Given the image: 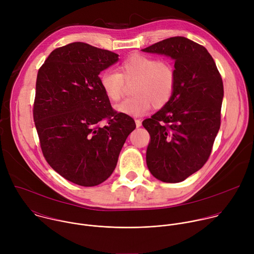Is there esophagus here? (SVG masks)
Here are the masks:
<instances>
[{"mask_svg":"<svg viewBox=\"0 0 254 254\" xmlns=\"http://www.w3.org/2000/svg\"><path fill=\"white\" fill-rule=\"evenodd\" d=\"M135 126H136V127H139L141 126L140 120H135Z\"/></svg>","mask_w":254,"mask_h":254,"instance_id":"34e87169","label":"esophagus"}]
</instances>
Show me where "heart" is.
<instances>
[{
	"mask_svg": "<svg viewBox=\"0 0 254 254\" xmlns=\"http://www.w3.org/2000/svg\"><path fill=\"white\" fill-rule=\"evenodd\" d=\"M99 82L106 97L113 102H119L125 94L126 85L132 84V96L116 108L122 114L140 117L147 114L152 105L160 110L170 101L175 91L176 72L167 60L133 53L118 66V72H102Z\"/></svg>",
	"mask_w": 254,
	"mask_h": 254,
	"instance_id": "heart-1",
	"label": "heart"
}]
</instances>
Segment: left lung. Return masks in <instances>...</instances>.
<instances>
[{
  "label": "left lung",
  "instance_id": "8db88e82",
  "mask_svg": "<svg viewBox=\"0 0 254 254\" xmlns=\"http://www.w3.org/2000/svg\"><path fill=\"white\" fill-rule=\"evenodd\" d=\"M175 59L176 86L170 101L142 122L151 136L147 165L162 182L178 183L208 161L221 125L223 82L207 49L171 37L142 49Z\"/></svg>",
  "mask_w": 254,
  "mask_h": 254
}]
</instances>
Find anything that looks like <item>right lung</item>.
Instances as JSON below:
<instances>
[{"label":"right lung","mask_w":254,"mask_h":254,"mask_svg":"<svg viewBox=\"0 0 254 254\" xmlns=\"http://www.w3.org/2000/svg\"><path fill=\"white\" fill-rule=\"evenodd\" d=\"M119 55L82 42L51 52L36 80L33 119L43 156L50 167L83 187L110 177L135 123L115 111L99 73ZM101 121L107 125L100 126Z\"/></svg>","instance_id":"obj_1"}]
</instances>
